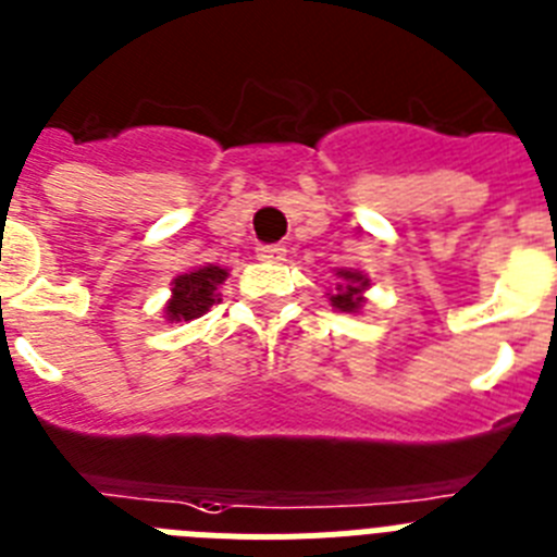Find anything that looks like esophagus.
<instances>
[{
    "instance_id": "1",
    "label": "esophagus",
    "mask_w": 557,
    "mask_h": 557,
    "mask_svg": "<svg viewBox=\"0 0 557 557\" xmlns=\"http://www.w3.org/2000/svg\"><path fill=\"white\" fill-rule=\"evenodd\" d=\"M258 258L265 260V263H280V260H285V246L260 244L258 246Z\"/></svg>"
}]
</instances>
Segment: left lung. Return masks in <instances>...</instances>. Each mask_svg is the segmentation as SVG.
<instances>
[{
    "mask_svg": "<svg viewBox=\"0 0 557 557\" xmlns=\"http://www.w3.org/2000/svg\"><path fill=\"white\" fill-rule=\"evenodd\" d=\"M338 274H342V283H338L331 302L338 308V311H359L361 302H364L361 292L367 288V277H361L359 272H338Z\"/></svg>",
    "mask_w": 557,
    "mask_h": 557,
    "instance_id": "left-lung-1",
    "label": "left lung"
}]
</instances>
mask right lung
<instances>
[{
	"instance_id": "add662e5",
	"label": "right lung",
	"mask_w": 557,
	"mask_h": 557,
	"mask_svg": "<svg viewBox=\"0 0 557 557\" xmlns=\"http://www.w3.org/2000/svg\"><path fill=\"white\" fill-rule=\"evenodd\" d=\"M226 280V269L221 265H201L193 272L173 280V297L168 302V319L171 322H190V319L205 317L215 306V288Z\"/></svg>"
}]
</instances>
